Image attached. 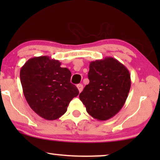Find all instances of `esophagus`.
<instances>
[{"instance_id": "obj_1", "label": "esophagus", "mask_w": 160, "mask_h": 160, "mask_svg": "<svg viewBox=\"0 0 160 160\" xmlns=\"http://www.w3.org/2000/svg\"><path fill=\"white\" fill-rule=\"evenodd\" d=\"M76 87H77V88H78V91H79V92H82V91L83 90V85H82V84H78Z\"/></svg>"}]
</instances>
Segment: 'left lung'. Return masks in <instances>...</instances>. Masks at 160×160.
Here are the masks:
<instances>
[{"instance_id":"1","label":"left lung","mask_w":160,"mask_h":160,"mask_svg":"<svg viewBox=\"0 0 160 160\" xmlns=\"http://www.w3.org/2000/svg\"><path fill=\"white\" fill-rule=\"evenodd\" d=\"M88 78L89 83L79 95L87 113L100 121L111 119L121 110L128 98L130 72L117 59L107 57L89 63Z\"/></svg>"}]
</instances>
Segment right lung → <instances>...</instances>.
Returning a JSON list of instances; mask_svg holds the SVG:
<instances>
[{
	"mask_svg": "<svg viewBox=\"0 0 160 160\" xmlns=\"http://www.w3.org/2000/svg\"><path fill=\"white\" fill-rule=\"evenodd\" d=\"M48 56L30 58L20 70L24 95L32 110L47 120L59 119L79 93L71 83V73Z\"/></svg>",
	"mask_w": 160,
	"mask_h": 160,
	"instance_id": "right-lung-1",
	"label": "right lung"
}]
</instances>
